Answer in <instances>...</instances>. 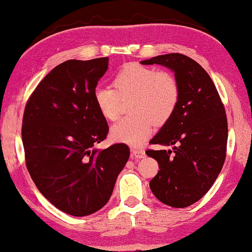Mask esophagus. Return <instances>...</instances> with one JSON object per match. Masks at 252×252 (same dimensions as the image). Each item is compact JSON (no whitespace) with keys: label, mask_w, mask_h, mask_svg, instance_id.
<instances>
[{"label":"esophagus","mask_w":252,"mask_h":252,"mask_svg":"<svg viewBox=\"0 0 252 252\" xmlns=\"http://www.w3.org/2000/svg\"><path fill=\"white\" fill-rule=\"evenodd\" d=\"M131 157L132 159H143V158L146 157V152H144V150H142V149L132 148Z\"/></svg>","instance_id":"1"}]
</instances>
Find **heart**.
<instances>
[{"instance_id": "obj_1", "label": "heart", "mask_w": 252, "mask_h": 252, "mask_svg": "<svg viewBox=\"0 0 252 252\" xmlns=\"http://www.w3.org/2000/svg\"><path fill=\"white\" fill-rule=\"evenodd\" d=\"M113 89L97 85L93 100L102 117L116 121L120 114V99H130L131 116L111 127L114 141L139 146L151 134L153 123L162 126L176 112L180 101L178 80L168 71H157L138 63H129L113 78Z\"/></svg>"}]
</instances>
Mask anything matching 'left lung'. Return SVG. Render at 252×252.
Listing matches in <instances>:
<instances>
[{"mask_svg": "<svg viewBox=\"0 0 252 252\" xmlns=\"http://www.w3.org/2000/svg\"><path fill=\"white\" fill-rule=\"evenodd\" d=\"M174 72L180 101L173 116L150 143L172 150H148L159 163L150 181L162 203L186 208L206 194L222 169L228 140L225 110L216 85L203 67L187 55L170 53L141 61Z\"/></svg>", "mask_w": 252, "mask_h": 252, "instance_id": "1", "label": "left lung"}]
</instances>
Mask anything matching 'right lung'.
Listing matches in <instances>:
<instances>
[{
  "instance_id": "1",
  "label": "right lung",
  "mask_w": 252,
  "mask_h": 252,
  "mask_svg": "<svg viewBox=\"0 0 252 252\" xmlns=\"http://www.w3.org/2000/svg\"><path fill=\"white\" fill-rule=\"evenodd\" d=\"M109 58L69 60L45 75L29 97L22 121L25 163L40 192L74 217L94 213L112 194L130 149L96 150L109 126L93 100Z\"/></svg>"
}]
</instances>
